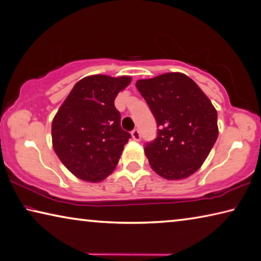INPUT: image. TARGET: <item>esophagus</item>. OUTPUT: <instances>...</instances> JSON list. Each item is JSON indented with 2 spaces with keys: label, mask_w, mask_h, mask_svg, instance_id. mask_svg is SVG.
<instances>
[{
  "label": "esophagus",
  "mask_w": 261,
  "mask_h": 261,
  "mask_svg": "<svg viewBox=\"0 0 261 261\" xmlns=\"http://www.w3.org/2000/svg\"><path fill=\"white\" fill-rule=\"evenodd\" d=\"M132 138H133V140L136 141V142L141 141V134H140L139 129H134L133 132H132Z\"/></svg>",
  "instance_id": "1"
}]
</instances>
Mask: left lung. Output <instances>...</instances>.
Listing matches in <instances>:
<instances>
[{"mask_svg":"<svg viewBox=\"0 0 261 261\" xmlns=\"http://www.w3.org/2000/svg\"><path fill=\"white\" fill-rule=\"evenodd\" d=\"M136 88L160 128L157 138L144 147L152 170L169 180L193 174L219 135L217 112L212 101L181 72L139 80Z\"/></svg>","mask_w":261,"mask_h":261,"instance_id":"8db88e82","label":"left lung"}]
</instances>
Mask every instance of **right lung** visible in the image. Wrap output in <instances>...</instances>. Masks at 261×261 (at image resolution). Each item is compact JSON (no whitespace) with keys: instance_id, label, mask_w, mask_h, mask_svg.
<instances>
[{"instance_id":"1","label":"right lung","mask_w":261,"mask_h":261,"mask_svg":"<svg viewBox=\"0 0 261 261\" xmlns=\"http://www.w3.org/2000/svg\"><path fill=\"white\" fill-rule=\"evenodd\" d=\"M132 79L92 75L74 85L52 122L54 151L80 179L99 182L117 166L130 134L120 126L114 99Z\"/></svg>"}]
</instances>
